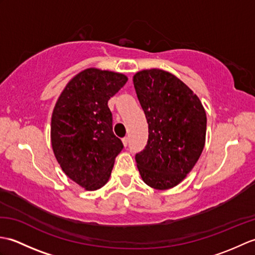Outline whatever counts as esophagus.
Wrapping results in <instances>:
<instances>
[{
  "instance_id": "1",
  "label": "esophagus",
  "mask_w": 255,
  "mask_h": 255,
  "mask_svg": "<svg viewBox=\"0 0 255 255\" xmlns=\"http://www.w3.org/2000/svg\"><path fill=\"white\" fill-rule=\"evenodd\" d=\"M128 142H129V138H128V137H125V138H123V143H124L125 147H127V145H128Z\"/></svg>"
}]
</instances>
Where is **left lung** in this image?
<instances>
[{
  "instance_id": "left-lung-1",
  "label": "left lung",
  "mask_w": 255,
  "mask_h": 255,
  "mask_svg": "<svg viewBox=\"0 0 255 255\" xmlns=\"http://www.w3.org/2000/svg\"><path fill=\"white\" fill-rule=\"evenodd\" d=\"M133 85L149 128L147 145L136 154L139 173L150 187L172 188L186 177L203 152L206 112L198 96L164 70L139 71Z\"/></svg>"
}]
</instances>
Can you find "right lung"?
<instances>
[{"mask_svg":"<svg viewBox=\"0 0 255 255\" xmlns=\"http://www.w3.org/2000/svg\"><path fill=\"white\" fill-rule=\"evenodd\" d=\"M127 80L123 73L85 69L70 80L53 108V153L67 176L88 191L105 185L124 148L107 103Z\"/></svg>","mask_w":255,"mask_h":255,"instance_id":"right-lung-1","label":"right lung"}]
</instances>
